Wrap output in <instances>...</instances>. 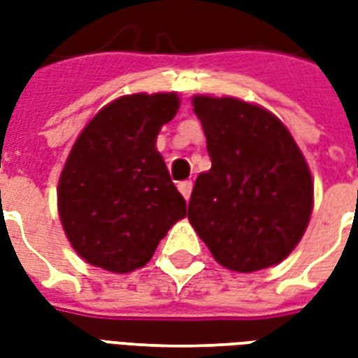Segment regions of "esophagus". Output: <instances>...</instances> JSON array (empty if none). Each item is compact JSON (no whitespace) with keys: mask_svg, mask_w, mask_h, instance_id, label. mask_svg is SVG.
<instances>
[{"mask_svg":"<svg viewBox=\"0 0 358 358\" xmlns=\"http://www.w3.org/2000/svg\"><path fill=\"white\" fill-rule=\"evenodd\" d=\"M178 189H180V194L184 195V199H189V195H192V189H194V184L189 182V180H186V182H180L178 184Z\"/></svg>","mask_w":358,"mask_h":358,"instance_id":"obj_1","label":"esophagus"}]
</instances>
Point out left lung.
I'll use <instances>...</instances> for the list:
<instances>
[{
	"instance_id": "obj_1",
	"label": "left lung",
	"mask_w": 358,
	"mask_h": 358,
	"mask_svg": "<svg viewBox=\"0 0 358 358\" xmlns=\"http://www.w3.org/2000/svg\"><path fill=\"white\" fill-rule=\"evenodd\" d=\"M210 171L195 180L187 218L217 263L255 272L284 261L313 213V178L289 130L236 97L195 95Z\"/></svg>"
}]
</instances>
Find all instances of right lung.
<instances>
[{"label":"right lung","instance_id":"obj_1","mask_svg":"<svg viewBox=\"0 0 358 358\" xmlns=\"http://www.w3.org/2000/svg\"><path fill=\"white\" fill-rule=\"evenodd\" d=\"M178 107L174 92L122 95L74 141L57 207L66 238L86 263L117 274L141 268L186 217V201L155 148Z\"/></svg>","mask_w":358,"mask_h":358}]
</instances>
